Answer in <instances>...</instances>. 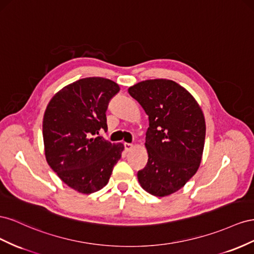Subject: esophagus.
Instances as JSON below:
<instances>
[{
  "instance_id": "obj_1",
  "label": "esophagus",
  "mask_w": 254,
  "mask_h": 254,
  "mask_svg": "<svg viewBox=\"0 0 254 254\" xmlns=\"http://www.w3.org/2000/svg\"><path fill=\"white\" fill-rule=\"evenodd\" d=\"M123 146H125V150L126 151H129L133 148V144L132 143H128V142H125L123 143Z\"/></svg>"
}]
</instances>
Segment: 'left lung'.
I'll return each instance as SVG.
<instances>
[{
	"instance_id": "8db88e82",
	"label": "left lung",
	"mask_w": 254,
	"mask_h": 254,
	"mask_svg": "<svg viewBox=\"0 0 254 254\" xmlns=\"http://www.w3.org/2000/svg\"><path fill=\"white\" fill-rule=\"evenodd\" d=\"M149 117L148 163L137 173L149 193L165 197L197 172L205 140V120L197 101L170 79H148L128 88Z\"/></svg>"
}]
</instances>
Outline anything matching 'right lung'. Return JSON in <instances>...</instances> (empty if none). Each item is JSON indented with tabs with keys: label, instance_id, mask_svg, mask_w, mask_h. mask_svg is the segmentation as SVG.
<instances>
[{
	"label": "right lung",
	"instance_id": "right-lung-1",
	"mask_svg": "<svg viewBox=\"0 0 254 254\" xmlns=\"http://www.w3.org/2000/svg\"><path fill=\"white\" fill-rule=\"evenodd\" d=\"M120 90L103 77H86L64 87L51 99L43 116L42 135L49 166L64 183L91 193L103 188L121 157L122 143L102 136L106 111Z\"/></svg>",
	"mask_w": 254,
	"mask_h": 254
}]
</instances>
